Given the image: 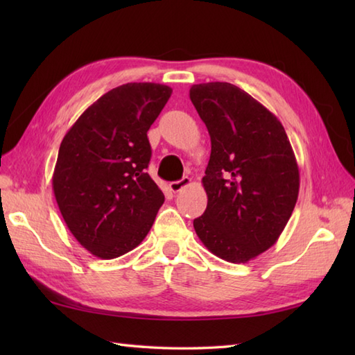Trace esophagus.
<instances>
[{"instance_id": "esophagus-1", "label": "esophagus", "mask_w": 355, "mask_h": 355, "mask_svg": "<svg viewBox=\"0 0 355 355\" xmlns=\"http://www.w3.org/2000/svg\"><path fill=\"white\" fill-rule=\"evenodd\" d=\"M191 183H192V180L189 177H183L182 180H178V182L169 183V189H171V192H180V191H183L184 187L191 186Z\"/></svg>"}]
</instances>
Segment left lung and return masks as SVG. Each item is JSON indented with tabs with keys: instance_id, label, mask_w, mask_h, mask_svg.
I'll return each mask as SVG.
<instances>
[{
	"instance_id": "obj_1",
	"label": "left lung",
	"mask_w": 355,
	"mask_h": 355,
	"mask_svg": "<svg viewBox=\"0 0 355 355\" xmlns=\"http://www.w3.org/2000/svg\"><path fill=\"white\" fill-rule=\"evenodd\" d=\"M191 101L212 143L202 177L205 214L193 220L218 258L248 262L268 250L288 223L299 195V168L282 123L229 82L191 87Z\"/></svg>"
}]
</instances>
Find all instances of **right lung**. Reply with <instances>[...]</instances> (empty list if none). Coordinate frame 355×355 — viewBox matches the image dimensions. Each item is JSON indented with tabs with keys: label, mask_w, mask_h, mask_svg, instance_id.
<instances>
[{
	"label": "right lung",
	"mask_w": 355,
	"mask_h": 355,
	"mask_svg": "<svg viewBox=\"0 0 355 355\" xmlns=\"http://www.w3.org/2000/svg\"><path fill=\"white\" fill-rule=\"evenodd\" d=\"M172 88L131 82L105 93L62 139L53 172L61 215L79 244L101 259L119 258L150 230L163 192L146 172L148 131Z\"/></svg>",
	"instance_id": "obj_1"
}]
</instances>
